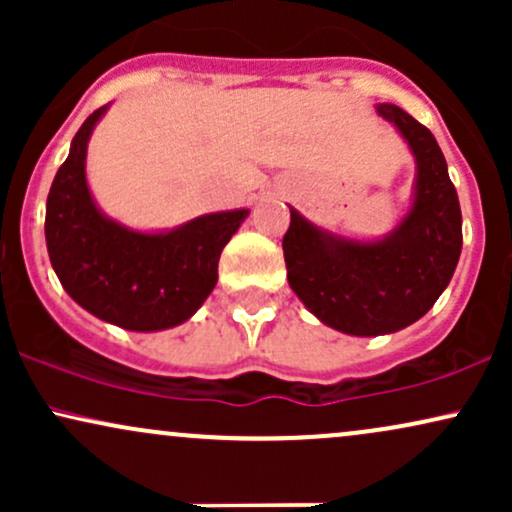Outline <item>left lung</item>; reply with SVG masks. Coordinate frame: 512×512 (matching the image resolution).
I'll list each match as a JSON object with an SVG mask.
<instances>
[{"label":"left lung","mask_w":512,"mask_h":512,"mask_svg":"<svg viewBox=\"0 0 512 512\" xmlns=\"http://www.w3.org/2000/svg\"><path fill=\"white\" fill-rule=\"evenodd\" d=\"M416 158L414 204L383 240L322 231L291 209L286 276L315 317L354 337L390 334L424 317L450 284L462 252V211L431 129L392 103L378 105Z\"/></svg>","instance_id":"obj_1"}]
</instances>
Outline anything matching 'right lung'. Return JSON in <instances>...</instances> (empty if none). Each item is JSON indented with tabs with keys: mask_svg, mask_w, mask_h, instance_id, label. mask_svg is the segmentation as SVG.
Listing matches in <instances>:
<instances>
[{
	"mask_svg": "<svg viewBox=\"0 0 512 512\" xmlns=\"http://www.w3.org/2000/svg\"><path fill=\"white\" fill-rule=\"evenodd\" d=\"M108 105L86 117L57 170L45 211L52 269L88 313L132 332L180 325L219 279L223 245L248 209L199 216L168 233L129 231L105 219L86 185V146Z\"/></svg>",
	"mask_w": 512,
	"mask_h": 512,
	"instance_id": "add662e5",
	"label": "right lung"
}]
</instances>
